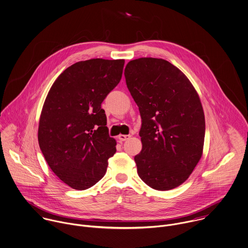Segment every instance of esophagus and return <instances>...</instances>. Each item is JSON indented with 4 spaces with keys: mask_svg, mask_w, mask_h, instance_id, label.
I'll use <instances>...</instances> for the list:
<instances>
[{
    "mask_svg": "<svg viewBox=\"0 0 248 248\" xmlns=\"http://www.w3.org/2000/svg\"><path fill=\"white\" fill-rule=\"evenodd\" d=\"M130 137H131L130 135H120V136H119V140H120L121 141H124V140L130 139Z\"/></svg>",
    "mask_w": 248,
    "mask_h": 248,
    "instance_id": "obj_1",
    "label": "esophagus"
}]
</instances>
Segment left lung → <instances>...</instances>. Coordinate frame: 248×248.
Returning a JSON list of instances; mask_svg holds the SVG:
<instances>
[{"mask_svg":"<svg viewBox=\"0 0 248 248\" xmlns=\"http://www.w3.org/2000/svg\"><path fill=\"white\" fill-rule=\"evenodd\" d=\"M124 76L141 118L138 175L156 190L178 187L202 155L205 121L200 97L188 78L164 59L132 60Z\"/></svg>","mask_w":248,"mask_h":248,"instance_id":"obj_1","label":"left lung"}]
</instances>
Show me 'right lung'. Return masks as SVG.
<instances>
[{
  "label": "right lung",
  "instance_id": "right-lung-1",
  "mask_svg": "<svg viewBox=\"0 0 248 248\" xmlns=\"http://www.w3.org/2000/svg\"><path fill=\"white\" fill-rule=\"evenodd\" d=\"M124 64V60L78 62L60 74L46 98L39 145L56 176L74 189L98 183L116 152L101 105L120 83Z\"/></svg>",
  "mask_w": 248,
  "mask_h": 248
}]
</instances>
